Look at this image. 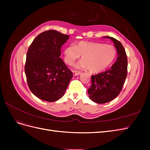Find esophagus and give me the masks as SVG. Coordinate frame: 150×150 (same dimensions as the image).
Listing matches in <instances>:
<instances>
[{
	"label": "esophagus",
	"mask_w": 150,
	"mask_h": 150,
	"mask_svg": "<svg viewBox=\"0 0 150 150\" xmlns=\"http://www.w3.org/2000/svg\"><path fill=\"white\" fill-rule=\"evenodd\" d=\"M72 73H73V75H74V76H78V75L81 74V72H80V71H72Z\"/></svg>",
	"instance_id": "1"
}]
</instances>
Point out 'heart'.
Masks as SVG:
<instances>
[{
  "instance_id": "heart-1",
  "label": "heart",
  "mask_w": 150,
  "mask_h": 150,
  "mask_svg": "<svg viewBox=\"0 0 150 150\" xmlns=\"http://www.w3.org/2000/svg\"><path fill=\"white\" fill-rule=\"evenodd\" d=\"M64 54V61L68 65H72L82 56V60L76 64L74 67L88 68L90 72H99L105 70L114 61L116 49L111 44L81 41L74 46H67Z\"/></svg>"
}]
</instances>
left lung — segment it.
I'll return each instance as SVG.
<instances>
[{
    "mask_svg": "<svg viewBox=\"0 0 150 150\" xmlns=\"http://www.w3.org/2000/svg\"><path fill=\"white\" fill-rule=\"evenodd\" d=\"M103 38L110 39L114 42L117 57L110 69L91 76L92 84L88 93L90 99L98 104L108 103L118 96L126 78L128 68L126 54L122 44L110 36Z\"/></svg>",
    "mask_w": 150,
    "mask_h": 150,
    "instance_id": "left-lung-1",
    "label": "left lung"
}]
</instances>
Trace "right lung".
<instances>
[{
    "label": "right lung",
    "instance_id": "obj_1",
    "mask_svg": "<svg viewBox=\"0 0 150 150\" xmlns=\"http://www.w3.org/2000/svg\"><path fill=\"white\" fill-rule=\"evenodd\" d=\"M68 35L49 30L39 34L30 44L26 56L25 72L29 88L35 96L48 102L61 99L72 79L61 48Z\"/></svg>",
    "mask_w": 150,
    "mask_h": 150
}]
</instances>
